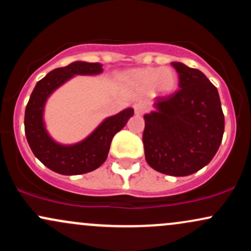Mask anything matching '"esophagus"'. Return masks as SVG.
I'll return each mask as SVG.
<instances>
[{
  "instance_id": "esophagus-1",
  "label": "esophagus",
  "mask_w": 251,
  "mask_h": 251,
  "mask_svg": "<svg viewBox=\"0 0 251 251\" xmlns=\"http://www.w3.org/2000/svg\"><path fill=\"white\" fill-rule=\"evenodd\" d=\"M133 108H134L135 114H138V116H140V114H143L144 112L146 111V106L144 105V103H142V102H137V103H134Z\"/></svg>"
}]
</instances>
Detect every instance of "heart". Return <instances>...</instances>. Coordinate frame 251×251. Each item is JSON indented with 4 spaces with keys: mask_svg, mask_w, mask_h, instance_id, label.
<instances>
[{
    "mask_svg": "<svg viewBox=\"0 0 251 251\" xmlns=\"http://www.w3.org/2000/svg\"><path fill=\"white\" fill-rule=\"evenodd\" d=\"M125 80L138 89L148 91L159 97H168L177 89L178 76L171 67H140L128 71Z\"/></svg>",
    "mask_w": 251,
    "mask_h": 251,
    "instance_id": "1",
    "label": "heart"
}]
</instances>
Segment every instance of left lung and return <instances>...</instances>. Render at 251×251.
Returning <instances> with one entry per match:
<instances>
[{"label": "left lung", "mask_w": 251, "mask_h": 251, "mask_svg": "<svg viewBox=\"0 0 251 251\" xmlns=\"http://www.w3.org/2000/svg\"><path fill=\"white\" fill-rule=\"evenodd\" d=\"M179 89L155 98L144 116L145 159L164 175L183 177L200 171L215 157L224 133V116L217 88L201 71L172 62Z\"/></svg>", "instance_id": "1"}]
</instances>
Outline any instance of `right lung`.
I'll return each instance as SVG.
<instances>
[{
  "mask_svg": "<svg viewBox=\"0 0 251 251\" xmlns=\"http://www.w3.org/2000/svg\"><path fill=\"white\" fill-rule=\"evenodd\" d=\"M99 62L74 61L62 68H55L36 83L25 113V131L31 151L43 165L65 176L82 175L93 171L107 159L114 134L133 116L132 107L107 117L87 137L74 144L56 142L47 131L45 108L48 99L63 83L76 75H99Z\"/></svg>",
  "mask_w": 251,
  "mask_h": 251,
  "instance_id": "1",
  "label": "right lung"
}]
</instances>
